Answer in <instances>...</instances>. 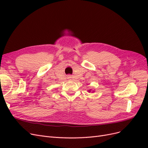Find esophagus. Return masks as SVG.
Returning a JSON list of instances; mask_svg holds the SVG:
<instances>
[{
    "label": "esophagus",
    "instance_id": "esophagus-1",
    "mask_svg": "<svg viewBox=\"0 0 148 148\" xmlns=\"http://www.w3.org/2000/svg\"><path fill=\"white\" fill-rule=\"evenodd\" d=\"M68 78H71V76H70V75H69V77H68Z\"/></svg>",
    "mask_w": 148,
    "mask_h": 148
}]
</instances>
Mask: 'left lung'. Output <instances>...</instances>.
I'll list each match as a JSON object with an SVG mask.
<instances>
[{
	"mask_svg": "<svg viewBox=\"0 0 148 148\" xmlns=\"http://www.w3.org/2000/svg\"><path fill=\"white\" fill-rule=\"evenodd\" d=\"M91 91V89H89V90H88V92H90ZM92 92H94V91H92Z\"/></svg>",
	"mask_w": 148,
	"mask_h": 148,
	"instance_id": "obj_1",
	"label": "left lung"
}]
</instances>
